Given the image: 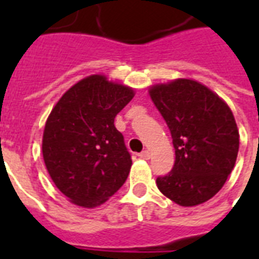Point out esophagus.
<instances>
[{"label": "esophagus", "mask_w": 259, "mask_h": 259, "mask_svg": "<svg viewBox=\"0 0 259 259\" xmlns=\"http://www.w3.org/2000/svg\"><path fill=\"white\" fill-rule=\"evenodd\" d=\"M140 157L142 158V160H149L150 158V153H149V150H142L141 153L138 154Z\"/></svg>", "instance_id": "1"}]
</instances>
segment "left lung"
Listing matches in <instances>:
<instances>
[{
  "instance_id": "8db88e82",
  "label": "left lung",
  "mask_w": 259,
  "mask_h": 259,
  "mask_svg": "<svg viewBox=\"0 0 259 259\" xmlns=\"http://www.w3.org/2000/svg\"><path fill=\"white\" fill-rule=\"evenodd\" d=\"M175 146V165L157 177L162 195L183 207L201 204L225 185L237 161L239 133L222 98L204 84L176 79L149 90Z\"/></svg>"
}]
</instances>
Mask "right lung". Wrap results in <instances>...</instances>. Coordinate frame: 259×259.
Returning a JSON list of instances; mask_svg holds the SVG:
<instances>
[{
  "label": "right lung",
  "instance_id": "obj_1",
  "mask_svg": "<svg viewBox=\"0 0 259 259\" xmlns=\"http://www.w3.org/2000/svg\"><path fill=\"white\" fill-rule=\"evenodd\" d=\"M133 89L91 75L64 93L47 119L42 157L59 191L74 204H103L127 179L132 157L114 118Z\"/></svg>",
  "mask_w": 259,
  "mask_h": 259
}]
</instances>
